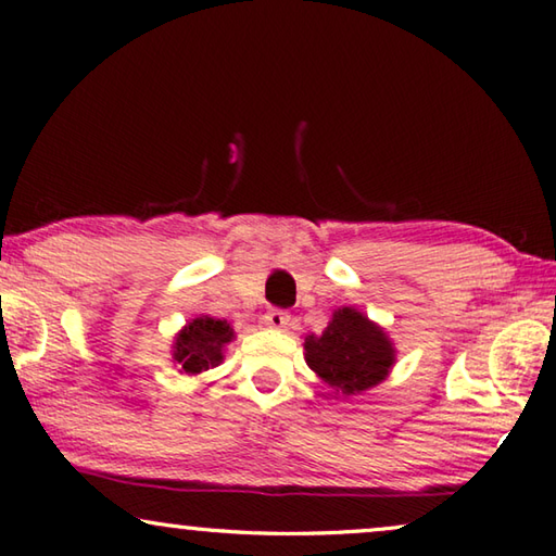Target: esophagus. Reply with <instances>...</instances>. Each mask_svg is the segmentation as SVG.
Instances as JSON below:
<instances>
[{
    "label": "esophagus",
    "instance_id": "34e87169",
    "mask_svg": "<svg viewBox=\"0 0 556 556\" xmlns=\"http://www.w3.org/2000/svg\"><path fill=\"white\" fill-rule=\"evenodd\" d=\"M262 320H265L267 328H275V330H287L291 326V316L281 308H269L265 316H262Z\"/></svg>",
    "mask_w": 556,
    "mask_h": 556
}]
</instances>
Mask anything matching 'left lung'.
I'll return each instance as SVG.
<instances>
[{"instance_id":"left-lung-1","label":"left lung","mask_w":556,"mask_h":556,"mask_svg":"<svg viewBox=\"0 0 556 556\" xmlns=\"http://www.w3.org/2000/svg\"><path fill=\"white\" fill-rule=\"evenodd\" d=\"M304 357L336 396H355L389 377L396 365V348L387 330L369 320L367 313L342 306L332 313L320 336H306Z\"/></svg>"}]
</instances>
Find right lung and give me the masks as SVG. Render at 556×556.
<instances>
[{
    "label": "right lung",
    "instance_id": "1",
    "mask_svg": "<svg viewBox=\"0 0 556 556\" xmlns=\"http://www.w3.org/2000/svg\"><path fill=\"white\" fill-rule=\"evenodd\" d=\"M236 332L228 320L211 316L191 318L173 340V362L181 375H201L218 367L224 362L228 342H233Z\"/></svg>",
    "mask_w": 556,
    "mask_h": 556
}]
</instances>
